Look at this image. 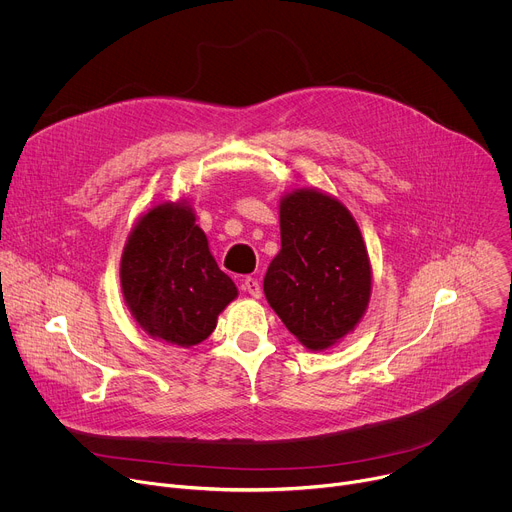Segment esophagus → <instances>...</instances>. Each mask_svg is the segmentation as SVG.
Segmentation results:
<instances>
[{"mask_svg": "<svg viewBox=\"0 0 512 512\" xmlns=\"http://www.w3.org/2000/svg\"><path fill=\"white\" fill-rule=\"evenodd\" d=\"M243 289L247 291L249 296L261 298V285H259V281H257L255 277H245V279H243Z\"/></svg>", "mask_w": 512, "mask_h": 512, "instance_id": "esophagus-1", "label": "esophagus"}]
</instances>
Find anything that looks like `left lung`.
I'll return each instance as SVG.
<instances>
[{
    "mask_svg": "<svg viewBox=\"0 0 512 512\" xmlns=\"http://www.w3.org/2000/svg\"><path fill=\"white\" fill-rule=\"evenodd\" d=\"M281 249L263 291L285 328L324 350L354 330L371 298V261L348 208L318 190L279 202Z\"/></svg>",
    "mask_w": 512,
    "mask_h": 512,
    "instance_id": "1",
    "label": "left lung"
}]
</instances>
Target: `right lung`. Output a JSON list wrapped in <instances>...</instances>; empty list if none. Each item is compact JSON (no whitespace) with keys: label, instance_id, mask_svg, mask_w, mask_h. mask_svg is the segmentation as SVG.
Masks as SVG:
<instances>
[{"label":"right lung","instance_id":"right-lung-1","mask_svg":"<svg viewBox=\"0 0 512 512\" xmlns=\"http://www.w3.org/2000/svg\"><path fill=\"white\" fill-rule=\"evenodd\" d=\"M186 202L152 208L133 227L121 257V289L137 324L156 340L194 346L235 298Z\"/></svg>","mask_w":512,"mask_h":512}]
</instances>
